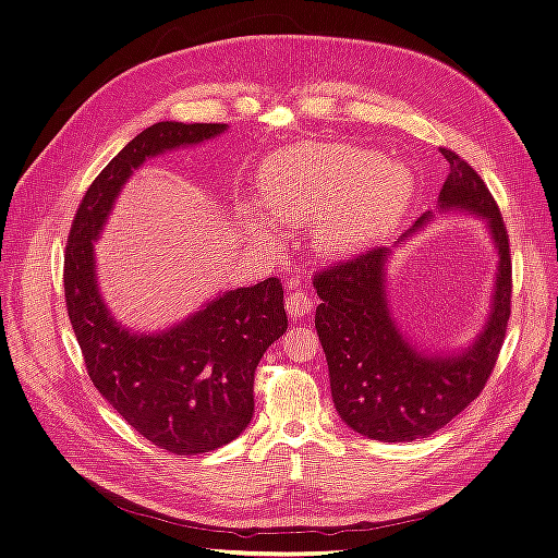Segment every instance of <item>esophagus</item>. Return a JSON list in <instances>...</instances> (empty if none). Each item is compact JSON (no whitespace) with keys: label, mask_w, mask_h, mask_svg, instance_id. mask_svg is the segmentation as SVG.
I'll use <instances>...</instances> for the list:
<instances>
[{"label":"esophagus","mask_w":558,"mask_h":558,"mask_svg":"<svg viewBox=\"0 0 558 558\" xmlns=\"http://www.w3.org/2000/svg\"><path fill=\"white\" fill-rule=\"evenodd\" d=\"M314 310V298L307 295L305 291H293L289 295V300H286V312H289L291 318H302L312 314Z\"/></svg>","instance_id":"obj_1"}]
</instances>
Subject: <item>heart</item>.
<instances>
[{"instance_id":"heart-1","label":"heart","mask_w":558,"mask_h":558,"mask_svg":"<svg viewBox=\"0 0 558 558\" xmlns=\"http://www.w3.org/2000/svg\"><path fill=\"white\" fill-rule=\"evenodd\" d=\"M260 185L277 218L318 221V246L328 256H349L393 228L410 205L414 177L402 160L369 148L302 144L269 160Z\"/></svg>"}]
</instances>
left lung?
I'll return each mask as SVG.
<instances>
[{"label": "left lung", "mask_w": 558, "mask_h": 558, "mask_svg": "<svg viewBox=\"0 0 558 558\" xmlns=\"http://www.w3.org/2000/svg\"><path fill=\"white\" fill-rule=\"evenodd\" d=\"M440 150L449 174L437 195V209L480 218L498 256L482 330L465 347L426 349L393 316L386 286L388 260L396 246L430 223L433 211L421 216L396 246L373 248L314 279L320 298L314 324L326 351L335 410L351 430L369 440L412 442L445 428L482 393L508 328V230L480 174L453 150Z\"/></svg>", "instance_id": "1"}]
</instances>
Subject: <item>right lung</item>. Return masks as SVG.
<instances>
[{"label":"right lung","mask_w":558,"mask_h":558,"mask_svg":"<svg viewBox=\"0 0 558 558\" xmlns=\"http://www.w3.org/2000/svg\"><path fill=\"white\" fill-rule=\"evenodd\" d=\"M226 123L162 121L140 132L83 195L64 251V300L95 388L148 442L195 456L232 442L251 424L253 373L289 328L277 277L216 293L156 332L116 320L99 291L95 244L118 195L140 167L197 146Z\"/></svg>","instance_id":"obj_1"}]
</instances>
